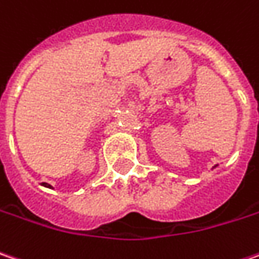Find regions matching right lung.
I'll return each instance as SVG.
<instances>
[{
  "label": "right lung",
  "instance_id": "right-lung-1",
  "mask_svg": "<svg viewBox=\"0 0 259 259\" xmlns=\"http://www.w3.org/2000/svg\"><path fill=\"white\" fill-rule=\"evenodd\" d=\"M42 185H44V186H46V188H51V185H49V183L42 182Z\"/></svg>",
  "mask_w": 259,
  "mask_h": 259
}]
</instances>
